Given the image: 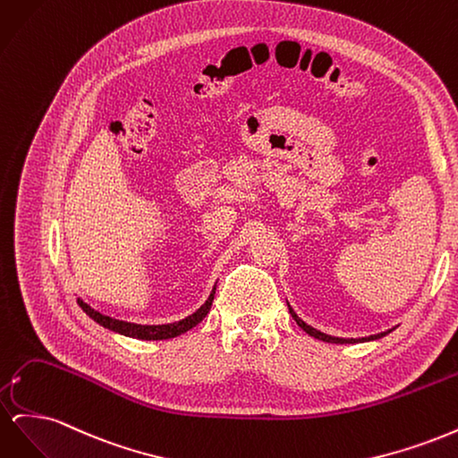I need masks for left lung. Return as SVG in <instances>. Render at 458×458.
I'll use <instances>...</instances> for the list:
<instances>
[{
    "label": "left lung",
    "mask_w": 458,
    "mask_h": 458,
    "mask_svg": "<svg viewBox=\"0 0 458 458\" xmlns=\"http://www.w3.org/2000/svg\"><path fill=\"white\" fill-rule=\"evenodd\" d=\"M288 310H290V315L294 317V321L300 325V328H303L308 332L310 336H313V338H317V340H323V342H330V344H355V342H363V340H377V338H382V336H386L387 332H380V335H374V336H369V338H359V340H355V338H335V336H328V335H325V332H318V330H315L313 327H310V325H306L301 321V318L294 313V310L288 306Z\"/></svg>",
    "instance_id": "obj_1"
}]
</instances>
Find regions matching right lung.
<instances>
[{"label":"right lung","mask_w":458,"mask_h":458,"mask_svg":"<svg viewBox=\"0 0 458 458\" xmlns=\"http://www.w3.org/2000/svg\"><path fill=\"white\" fill-rule=\"evenodd\" d=\"M214 294H216V286L212 290L210 298L206 300L204 306L197 311L189 315L183 321H177V323H170V325H135V323H126V321H118V318L113 317H106L99 311L91 310L86 301H81L78 298V306L86 311V315H89L95 323H99L101 327L108 328V330H114L118 335L123 336H130V338H137V340H168V338H175L179 335H183V332L191 330L192 327H197L202 318L208 315L212 308V301H214Z\"/></svg>","instance_id":"right-lung-1"}]
</instances>
